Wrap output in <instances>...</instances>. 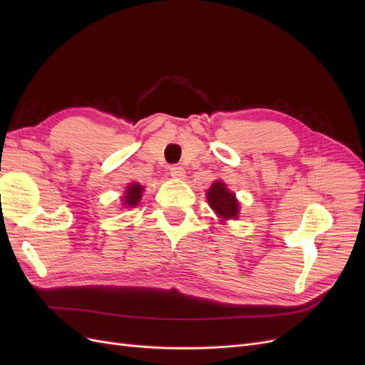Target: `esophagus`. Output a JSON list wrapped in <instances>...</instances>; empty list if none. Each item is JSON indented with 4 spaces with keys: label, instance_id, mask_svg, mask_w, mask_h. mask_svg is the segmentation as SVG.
Returning a JSON list of instances; mask_svg holds the SVG:
<instances>
[{
    "label": "esophagus",
    "instance_id": "obj_1",
    "mask_svg": "<svg viewBox=\"0 0 365 365\" xmlns=\"http://www.w3.org/2000/svg\"><path fill=\"white\" fill-rule=\"evenodd\" d=\"M169 170H170V175L173 176V178H184L185 176V170H184V168L182 165H170L169 168Z\"/></svg>",
    "mask_w": 365,
    "mask_h": 365
}]
</instances>
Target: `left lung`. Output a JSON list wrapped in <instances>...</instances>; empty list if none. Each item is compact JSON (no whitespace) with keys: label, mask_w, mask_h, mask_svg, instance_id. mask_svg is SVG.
I'll return each mask as SVG.
<instances>
[{"label":"left lung","mask_w":365,"mask_h":365,"mask_svg":"<svg viewBox=\"0 0 365 365\" xmlns=\"http://www.w3.org/2000/svg\"><path fill=\"white\" fill-rule=\"evenodd\" d=\"M207 200L210 207L224 219H236L239 215V204L235 195L231 193L224 182H213L207 193Z\"/></svg>","instance_id":"8db88e82"}]
</instances>
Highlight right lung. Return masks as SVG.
Returning <instances> with one entry per match:
<instances>
[{
	"mask_svg": "<svg viewBox=\"0 0 365 365\" xmlns=\"http://www.w3.org/2000/svg\"><path fill=\"white\" fill-rule=\"evenodd\" d=\"M143 193V187L140 184H130L123 196V205L126 207H135L140 202V197Z\"/></svg>",
	"mask_w": 365,
	"mask_h": 365,
	"instance_id": "right-lung-1",
	"label": "right lung"
}]
</instances>
